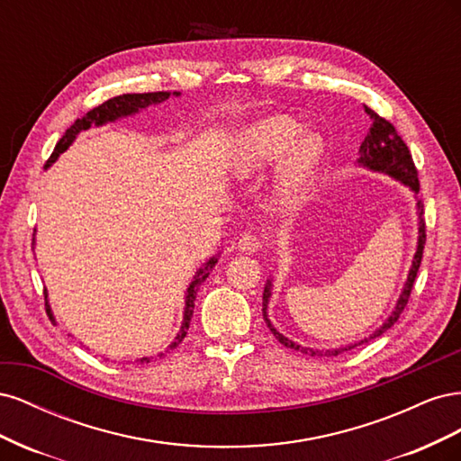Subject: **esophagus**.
<instances>
[{"label":"esophagus","mask_w":461,"mask_h":461,"mask_svg":"<svg viewBox=\"0 0 461 461\" xmlns=\"http://www.w3.org/2000/svg\"><path fill=\"white\" fill-rule=\"evenodd\" d=\"M261 246H263L261 236H258L254 232H244L239 239V249L244 254H256V252H259Z\"/></svg>","instance_id":"1"}]
</instances>
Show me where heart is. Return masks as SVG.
I'll return each instance as SVG.
<instances>
[{
    "mask_svg": "<svg viewBox=\"0 0 461 461\" xmlns=\"http://www.w3.org/2000/svg\"><path fill=\"white\" fill-rule=\"evenodd\" d=\"M302 124L286 115H273L248 124L234 138L230 171L249 176L278 158L276 196L281 203L298 202L308 190L323 159L325 142L315 132L302 134Z\"/></svg>",
    "mask_w": 461,
    "mask_h": 461,
    "instance_id": "1",
    "label": "heart"
}]
</instances>
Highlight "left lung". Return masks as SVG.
<instances>
[{
  "label": "left lung",
  "instance_id": "1",
  "mask_svg": "<svg viewBox=\"0 0 461 461\" xmlns=\"http://www.w3.org/2000/svg\"><path fill=\"white\" fill-rule=\"evenodd\" d=\"M364 107H366V113L371 117V127H369L366 140L361 142V146H359V159L357 161L361 165L369 167V169H373V171H381V173H386L390 176L402 180V183L408 185L413 192H420V178H417V169H415V163L411 159V153H410L406 142L402 140V136L398 134V131L394 129V124L386 121L384 117H381L379 113H375L371 107H367V105H364ZM417 207H420V242H417V252L413 256V263H411V269H410V275H408V281H406V286H403V292H402V296L396 303V308H394L393 315H390L384 321V325L379 330H375L369 339L348 346V348H334V350H313V348H303L296 342L288 340L286 337H283V334L271 325V321L267 317V303H269V298H271V283H267V285H265V290H263V319H265V323H267L269 330L273 332V337L283 346L290 348V350H296V352L308 354V356H313V357L315 356L317 357H321V356L332 357V356H339L346 350H352V348L364 344V342H371L373 339L381 337L383 332H386L390 327H393L396 321L400 319L403 308L408 305L417 271H420V267H421L423 248H425V240H427L425 219H421L423 217V202L421 200H420V203H417Z\"/></svg>",
  "mask_w": 461,
  "mask_h": 461
}]
</instances>
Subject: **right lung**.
Returning <instances> with one entry per match:
<instances>
[{"mask_svg": "<svg viewBox=\"0 0 461 461\" xmlns=\"http://www.w3.org/2000/svg\"><path fill=\"white\" fill-rule=\"evenodd\" d=\"M175 94L178 95V92H175ZM169 95H171V92H146V94H122V95L111 97V100H107V102L100 104L97 107H94L92 111H88V113H86L85 117H82V119H77V121L71 124V127H68V129L65 131V134L61 136V140H59L58 144H55L53 153L50 156V159H48L46 165H50V163H53L55 159H58L59 153H63L68 146L73 144V140H75L77 134H78L80 131L90 129L92 124H104V122H107V121H115L117 117L136 113L138 109L148 107V105H151V104H161V102H165ZM215 263H217V258L209 259V261L203 265V267L198 271V275L194 276V281H192V285H190V288H188V292H186V312H185L183 327H180V332L176 334L175 342L169 346L171 350H175V348L185 340L186 330H188L190 321H192L194 302H196L198 290H200L202 283L209 276V271L213 269ZM44 298H48L46 290H44ZM46 312H48L50 319L53 321L51 312H50V305H48V300H46ZM161 356H163V354H161ZM149 361H151V357H140V359H138V364L144 366V364H149Z\"/></svg>", "mask_w": 461, "mask_h": 461, "instance_id": "right-lung-1", "label": "right lung"}]
</instances>
